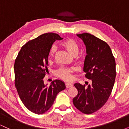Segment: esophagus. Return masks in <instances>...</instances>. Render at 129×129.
Masks as SVG:
<instances>
[{
  "label": "esophagus",
  "mask_w": 129,
  "mask_h": 129,
  "mask_svg": "<svg viewBox=\"0 0 129 129\" xmlns=\"http://www.w3.org/2000/svg\"><path fill=\"white\" fill-rule=\"evenodd\" d=\"M73 86V84L70 83V82H66V87L67 88H69V87H72Z\"/></svg>",
  "instance_id": "1"
}]
</instances>
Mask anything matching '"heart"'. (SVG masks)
Returning a JSON list of instances; mask_svg holds the SVG:
<instances>
[{"mask_svg":"<svg viewBox=\"0 0 129 129\" xmlns=\"http://www.w3.org/2000/svg\"><path fill=\"white\" fill-rule=\"evenodd\" d=\"M61 45L72 55L78 54L79 51V46L76 41L73 39H67L61 43ZM56 52V47L53 45L50 48V54L52 57H54ZM75 69L73 67H60L56 71V75L59 78L66 81L72 79V74L75 72Z\"/></svg>","mask_w":129,"mask_h":129,"instance_id":"obj_1","label":"heart"}]
</instances>
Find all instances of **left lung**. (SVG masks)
Returning <instances> with one entry per match:
<instances>
[{"label": "left lung", "mask_w": 129, "mask_h": 129, "mask_svg": "<svg viewBox=\"0 0 129 129\" xmlns=\"http://www.w3.org/2000/svg\"><path fill=\"white\" fill-rule=\"evenodd\" d=\"M86 47L84 61L85 78L91 84L85 87L75 84L78 94L73 99L74 106L84 114H91L100 109L112 93L116 78V63L110 47L106 42L90 33L77 35Z\"/></svg>", "instance_id": "obj_1"}]
</instances>
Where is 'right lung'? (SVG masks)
Returning <instances> with one entry per match:
<instances>
[{
	"mask_svg": "<svg viewBox=\"0 0 129 129\" xmlns=\"http://www.w3.org/2000/svg\"><path fill=\"white\" fill-rule=\"evenodd\" d=\"M61 39L56 33L43 34L22 46L15 60L14 84L19 97L29 110L38 115L49 110L58 93L66 88L60 80L48 87L43 80L48 72L50 48L56 40Z\"/></svg>",
	"mask_w": 129,
	"mask_h": 129,
	"instance_id": "add662e5",
	"label": "right lung"
}]
</instances>
